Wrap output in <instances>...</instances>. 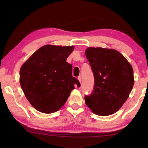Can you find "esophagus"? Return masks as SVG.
<instances>
[{"instance_id":"esophagus-1","label":"esophagus","mask_w":148,"mask_h":148,"mask_svg":"<svg viewBox=\"0 0 148 148\" xmlns=\"http://www.w3.org/2000/svg\"><path fill=\"white\" fill-rule=\"evenodd\" d=\"M77 79L79 80V82L81 83V79H82V78H81V76H79V77H77Z\"/></svg>"}]
</instances>
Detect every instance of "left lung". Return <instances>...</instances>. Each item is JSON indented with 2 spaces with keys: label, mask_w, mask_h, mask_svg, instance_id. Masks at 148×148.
Instances as JSON below:
<instances>
[{
  "label": "left lung",
  "mask_w": 148,
  "mask_h": 148,
  "mask_svg": "<svg viewBox=\"0 0 148 148\" xmlns=\"http://www.w3.org/2000/svg\"><path fill=\"white\" fill-rule=\"evenodd\" d=\"M85 55L94 76V87L84 96L86 106L95 114L109 116L120 109L129 96L134 79L130 63L112 49L88 48Z\"/></svg>",
  "instance_id": "obj_1"
}]
</instances>
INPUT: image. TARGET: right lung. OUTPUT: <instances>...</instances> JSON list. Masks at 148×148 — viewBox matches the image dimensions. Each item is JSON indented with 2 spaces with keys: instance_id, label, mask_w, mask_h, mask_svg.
<instances>
[{
  "instance_id": "obj_1",
  "label": "right lung",
  "mask_w": 148,
  "mask_h": 148,
  "mask_svg": "<svg viewBox=\"0 0 148 148\" xmlns=\"http://www.w3.org/2000/svg\"><path fill=\"white\" fill-rule=\"evenodd\" d=\"M73 46L46 45L24 63L20 71V83L34 108L53 113L67 101L74 85L80 83L72 76V66L66 62Z\"/></svg>"
}]
</instances>
